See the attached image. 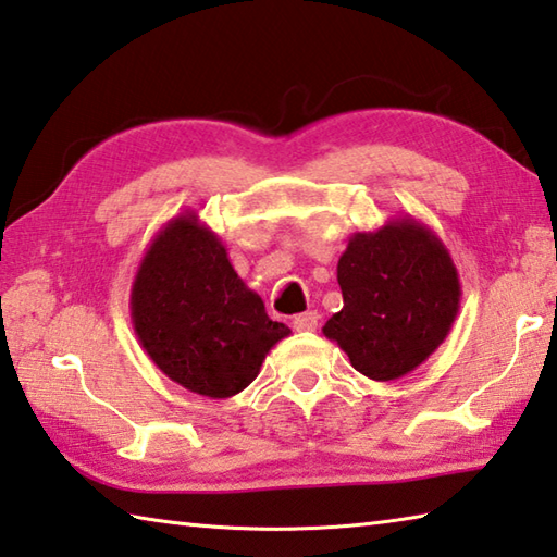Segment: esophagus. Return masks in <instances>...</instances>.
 <instances>
[{"label":"esophagus","instance_id":"34e87169","mask_svg":"<svg viewBox=\"0 0 557 557\" xmlns=\"http://www.w3.org/2000/svg\"><path fill=\"white\" fill-rule=\"evenodd\" d=\"M319 319H321V315L315 313V311H307V313L294 315L292 325H294V331H299V333H309V331H315V325H319Z\"/></svg>","mask_w":557,"mask_h":557}]
</instances>
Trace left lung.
<instances>
[{
	"label": "left lung",
	"instance_id": "left-lung-1",
	"mask_svg": "<svg viewBox=\"0 0 557 557\" xmlns=\"http://www.w3.org/2000/svg\"><path fill=\"white\" fill-rule=\"evenodd\" d=\"M343 309L323 335L359 374L396 381L446 341L461 307V280L442 238L412 216L357 232L337 260Z\"/></svg>",
	"mask_w": 557,
	"mask_h": 557
}]
</instances>
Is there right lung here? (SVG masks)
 Listing matches in <instances>:
<instances>
[{
    "mask_svg": "<svg viewBox=\"0 0 557 557\" xmlns=\"http://www.w3.org/2000/svg\"><path fill=\"white\" fill-rule=\"evenodd\" d=\"M139 345L171 381L207 398H232L292 331L228 263L198 212L173 216L151 238L129 292Z\"/></svg>",
    "mask_w": 557,
    "mask_h": 557,
    "instance_id": "1",
    "label": "right lung"
}]
</instances>
